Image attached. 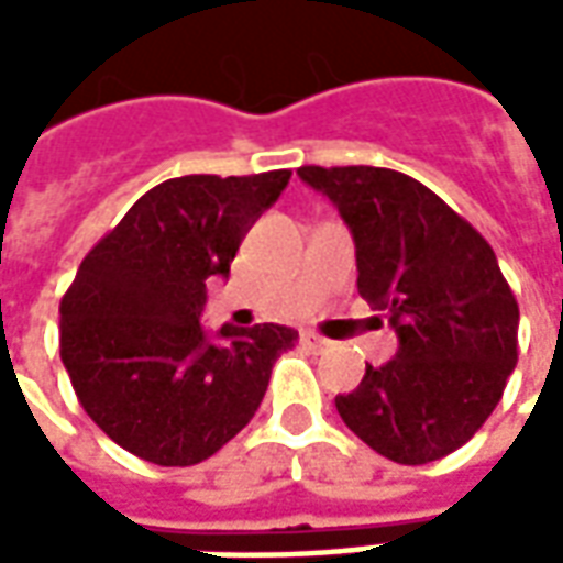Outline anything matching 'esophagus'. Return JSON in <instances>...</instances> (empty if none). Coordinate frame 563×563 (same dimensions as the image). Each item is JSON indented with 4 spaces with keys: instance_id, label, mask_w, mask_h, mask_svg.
Returning <instances> with one entry per match:
<instances>
[{
    "instance_id": "34e87169",
    "label": "esophagus",
    "mask_w": 563,
    "mask_h": 563,
    "mask_svg": "<svg viewBox=\"0 0 563 563\" xmlns=\"http://www.w3.org/2000/svg\"><path fill=\"white\" fill-rule=\"evenodd\" d=\"M301 343H307L310 350H329V346H334V343L329 341V338H322V334H317V331H301Z\"/></svg>"
}]
</instances>
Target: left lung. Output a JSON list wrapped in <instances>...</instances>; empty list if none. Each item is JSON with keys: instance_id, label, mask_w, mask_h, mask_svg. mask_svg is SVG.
Instances as JSON below:
<instances>
[{"instance_id": "8db88e82", "label": "left lung", "mask_w": 563, "mask_h": 563, "mask_svg": "<svg viewBox=\"0 0 563 563\" xmlns=\"http://www.w3.org/2000/svg\"><path fill=\"white\" fill-rule=\"evenodd\" d=\"M301 180L350 225L358 295L386 310L398 353L367 365L334 407L355 437L398 461L428 464L471 440L519 358V305L495 250L413 177L374 165H301Z\"/></svg>"}]
</instances>
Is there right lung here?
<instances>
[{
	"label": "right lung",
	"mask_w": 563,
	"mask_h": 563,
	"mask_svg": "<svg viewBox=\"0 0 563 563\" xmlns=\"http://www.w3.org/2000/svg\"><path fill=\"white\" fill-rule=\"evenodd\" d=\"M292 172L186 174L153 186L80 262L59 305V355L80 407L132 455L189 467L253 416L286 325L201 329L205 280L229 277L250 225Z\"/></svg>",
	"instance_id": "right-lung-1"
}]
</instances>
